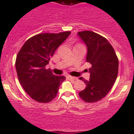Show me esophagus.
Segmentation results:
<instances>
[{
  "mask_svg": "<svg viewBox=\"0 0 134 134\" xmlns=\"http://www.w3.org/2000/svg\"><path fill=\"white\" fill-rule=\"evenodd\" d=\"M67 79H69L74 80V81H76V80L78 79L76 77H74V76H67Z\"/></svg>",
  "mask_w": 134,
  "mask_h": 134,
  "instance_id": "esophagus-1",
  "label": "esophagus"
}]
</instances>
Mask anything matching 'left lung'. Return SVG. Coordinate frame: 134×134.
<instances>
[{
  "label": "left lung",
  "mask_w": 134,
  "mask_h": 134,
  "mask_svg": "<svg viewBox=\"0 0 134 134\" xmlns=\"http://www.w3.org/2000/svg\"><path fill=\"white\" fill-rule=\"evenodd\" d=\"M87 46L86 62L91 65L90 79L83 80L86 88L79 93L84 102L93 103L104 98L115 82L118 73V59L109 42L92 31L77 33Z\"/></svg>",
  "instance_id": "8db88e82"
}]
</instances>
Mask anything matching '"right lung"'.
Segmentation results:
<instances>
[{"label":"right lung","instance_id":"add662e5","mask_svg":"<svg viewBox=\"0 0 134 134\" xmlns=\"http://www.w3.org/2000/svg\"><path fill=\"white\" fill-rule=\"evenodd\" d=\"M70 33L37 35L28 39L18 53L15 63L18 79L32 99L48 103L56 97L65 76L54 75L50 69H46V65Z\"/></svg>","mask_w":134,"mask_h":134}]
</instances>
